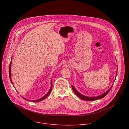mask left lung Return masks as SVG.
I'll return each mask as SVG.
<instances>
[{
    "mask_svg": "<svg viewBox=\"0 0 129 129\" xmlns=\"http://www.w3.org/2000/svg\"><path fill=\"white\" fill-rule=\"evenodd\" d=\"M117 72H116V75H117ZM112 86L110 87V88L109 89H108L106 92L104 93L103 94L100 95H99L98 96H94V97H89V96H85V95H83L82 94H81L80 93H79V92L75 89V88L73 87L72 85L71 86V87H72V89L73 91V92H74L81 99H82V100H84V101H95V100H99V99H102L103 98H104L109 92V91H110V90H111V88H112Z\"/></svg>",
    "mask_w": 129,
    "mask_h": 129,
    "instance_id": "obj_1",
    "label": "left lung"
}]
</instances>
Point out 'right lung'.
Wrapping results in <instances>:
<instances>
[{"label":"right lung","instance_id":"right-lung-1","mask_svg":"<svg viewBox=\"0 0 129 129\" xmlns=\"http://www.w3.org/2000/svg\"><path fill=\"white\" fill-rule=\"evenodd\" d=\"M11 64H12V62H11L10 63V68H9V77H10V81L11 82V83H12L13 84V83H12V79H11ZM52 81V80H51ZM52 81H51V87L49 89V90L48 91V92L46 94V95H45L44 96H43L42 98H41V99H39V100H27V99H26L24 98H23V99H24V100H26V101H30V102H40V101H43L44 100V99H45L47 96H48L49 95V94L50 93L51 91V90H52Z\"/></svg>","mask_w":129,"mask_h":129}]
</instances>
